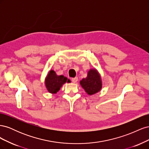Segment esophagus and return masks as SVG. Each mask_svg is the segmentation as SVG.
I'll return each mask as SVG.
<instances>
[{
	"label": "esophagus",
	"mask_w": 149,
	"mask_h": 149,
	"mask_svg": "<svg viewBox=\"0 0 149 149\" xmlns=\"http://www.w3.org/2000/svg\"><path fill=\"white\" fill-rule=\"evenodd\" d=\"M78 78L77 77H75V78H71V81L73 82V83H76L78 81Z\"/></svg>",
	"instance_id": "1"
}]
</instances>
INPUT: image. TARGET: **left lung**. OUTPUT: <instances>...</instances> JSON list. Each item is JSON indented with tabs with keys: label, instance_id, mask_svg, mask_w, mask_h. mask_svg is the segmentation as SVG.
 <instances>
[{
	"label": "left lung",
	"instance_id": "1",
	"mask_svg": "<svg viewBox=\"0 0 149 149\" xmlns=\"http://www.w3.org/2000/svg\"><path fill=\"white\" fill-rule=\"evenodd\" d=\"M79 83L90 96L100 91L102 85L101 76L95 68L89 70L87 77L81 80Z\"/></svg>",
	"mask_w": 149,
	"mask_h": 149
}]
</instances>
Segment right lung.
<instances>
[{
  "label": "right lung",
  "mask_w": 149,
  "mask_h": 149,
  "mask_svg": "<svg viewBox=\"0 0 149 149\" xmlns=\"http://www.w3.org/2000/svg\"><path fill=\"white\" fill-rule=\"evenodd\" d=\"M66 82L70 83V80L63 75H57L55 71L52 70L48 73L45 80V84L49 93L56 94L60 89L63 84Z\"/></svg>",
  "instance_id": "obj_1"
}]
</instances>
